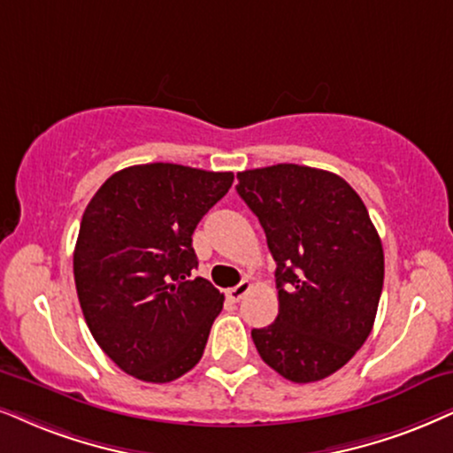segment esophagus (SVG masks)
Segmentation results:
<instances>
[{
  "label": "esophagus",
  "instance_id": "1",
  "mask_svg": "<svg viewBox=\"0 0 453 453\" xmlns=\"http://www.w3.org/2000/svg\"><path fill=\"white\" fill-rule=\"evenodd\" d=\"M249 290H250V282L249 280H242L238 286H234V288L227 290V299H230L232 303H238L246 293H249Z\"/></svg>",
  "mask_w": 453,
  "mask_h": 453
}]
</instances>
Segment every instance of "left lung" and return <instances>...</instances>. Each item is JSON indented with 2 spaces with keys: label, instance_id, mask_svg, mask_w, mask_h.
Segmentation results:
<instances>
[{
  "label": "left lung",
  "instance_id": "obj_1",
  "mask_svg": "<svg viewBox=\"0 0 453 453\" xmlns=\"http://www.w3.org/2000/svg\"><path fill=\"white\" fill-rule=\"evenodd\" d=\"M276 261L278 318L250 332L261 359L293 382L341 370L379 309L385 255L368 209L342 177L282 163L238 173Z\"/></svg>",
  "mask_w": 453,
  "mask_h": 453
}]
</instances>
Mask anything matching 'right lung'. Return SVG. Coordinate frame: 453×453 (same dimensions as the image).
Listing matches in <instances>:
<instances>
[{
  "instance_id": "1",
  "label": "right lung",
  "mask_w": 453,
  "mask_h": 453,
  "mask_svg": "<svg viewBox=\"0 0 453 453\" xmlns=\"http://www.w3.org/2000/svg\"><path fill=\"white\" fill-rule=\"evenodd\" d=\"M230 171L134 165L85 209L73 255L91 336L123 372L171 382L203 357L223 295L198 267L192 234L232 188Z\"/></svg>"
}]
</instances>
